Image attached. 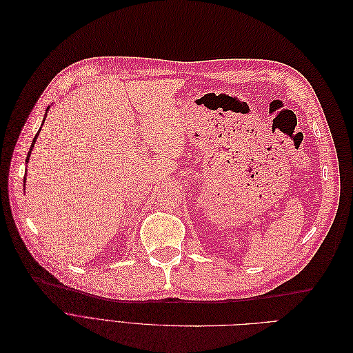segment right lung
<instances>
[{
  "mask_svg": "<svg viewBox=\"0 0 353 353\" xmlns=\"http://www.w3.org/2000/svg\"><path fill=\"white\" fill-rule=\"evenodd\" d=\"M50 110V106L46 109V113H44V117H43V123H44V121H46V117H47V112ZM43 123H41V126H43ZM40 130H41V128L39 129V132H37V135L34 137V139H32V142H31V146H30V150H28V155H27V158H26V162H28L30 161V155H31V150H32V148H34V143H36V141H37V137H39V133H40ZM24 191H26V176H24Z\"/></svg>",
  "mask_w": 353,
  "mask_h": 353,
  "instance_id": "1",
  "label": "right lung"
}]
</instances>
